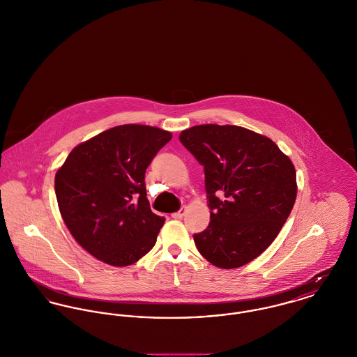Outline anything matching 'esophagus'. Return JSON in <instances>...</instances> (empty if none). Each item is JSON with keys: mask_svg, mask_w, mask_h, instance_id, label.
<instances>
[{"mask_svg": "<svg viewBox=\"0 0 357 357\" xmlns=\"http://www.w3.org/2000/svg\"><path fill=\"white\" fill-rule=\"evenodd\" d=\"M185 213H186V206H182L181 209L178 210V211H175V213H172V218H176V220H181L183 215H185Z\"/></svg>", "mask_w": 357, "mask_h": 357, "instance_id": "34e87169", "label": "esophagus"}]
</instances>
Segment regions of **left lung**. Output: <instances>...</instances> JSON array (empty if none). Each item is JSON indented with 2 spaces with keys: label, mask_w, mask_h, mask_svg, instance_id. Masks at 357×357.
<instances>
[{
  "label": "left lung",
  "mask_w": 357,
  "mask_h": 357,
  "mask_svg": "<svg viewBox=\"0 0 357 357\" xmlns=\"http://www.w3.org/2000/svg\"><path fill=\"white\" fill-rule=\"evenodd\" d=\"M181 143L205 171L209 227L194 234L215 267H241L266 251L296 198L295 168L271 139L236 126L182 130Z\"/></svg>",
  "instance_id": "left-lung-1"
}]
</instances>
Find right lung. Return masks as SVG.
<instances>
[{
	"mask_svg": "<svg viewBox=\"0 0 357 357\" xmlns=\"http://www.w3.org/2000/svg\"><path fill=\"white\" fill-rule=\"evenodd\" d=\"M171 137L155 126H114L74 148L58 169L64 224L96 259L126 267L155 245L165 218L149 208L144 175Z\"/></svg>",
	"mask_w": 357,
	"mask_h": 357,
	"instance_id": "1",
	"label": "right lung"
}]
</instances>
